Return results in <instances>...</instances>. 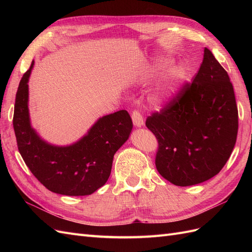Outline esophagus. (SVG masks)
<instances>
[{
    "label": "esophagus",
    "instance_id": "1",
    "mask_svg": "<svg viewBox=\"0 0 252 252\" xmlns=\"http://www.w3.org/2000/svg\"><path fill=\"white\" fill-rule=\"evenodd\" d=\"M132 122H133V125L135 127H143L144 126V120H143V117L140 111L138 110H133L132 112Z\"/></svg>",
    "mask_w": 252,
    "mask_h": 252
}]
</instances>
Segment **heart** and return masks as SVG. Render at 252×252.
<instances>
[{
  "label": "heart",
  "mask_w": 252,
  "mask_h": 252,
  "mask_svg": "<svg viewBox=\"0 0 252 252\" xmlns=\"http://www.w3.org/2000/svg\"><path fill=\"white\" fill-rule=\"evenodd\" d=\"M171 63L170 59H161L147 70V75L154 77L158 71L168 67ZM184 79V70L180 66L173 65L167 69L162 78L158 80L156 87L151 91V101L157 105L168 103L178 94L181 84Z\"/></svg>",
  "instance_id": "1"
}]
</instances>
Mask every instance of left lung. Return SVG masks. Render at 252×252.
Masks as SVG:
<instances>
[{
    "instance_id": "obj_1",
    "label": "left lung",
    "mask_w": 252,
    "mask_h": 252,
    "mask_svg": "<svg viewBox=\"0 0 252 252\" xmlns=\"http://www.w3.org/2000/svg\"><path fill=\"white\" fill-rule=\"evenodd\" d=\"M146 126L158 142L157 169L172 184H200L223 168L236 142L238 107L228 73L208 48L192 83Z\"/></svg>"
}]
</instances>
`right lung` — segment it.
<instances>
[{"label":"right lung","instance_id":"right-lung-1","mask_svg":"<svg viewBox=\"0 0 252 252\" xmlns=\"http://www.w3.org/2000/svg\"><path fill=\"white\" fill-rule=\"evenodd\" d=\"M34 62L24 73L16 95L13 129L18 148L30 171L50 191L89 195L107 182L113 156L130 135L132 121L126 110L98 119L85 135L67 146L52 145L32 126L28 81Z\"/></svg>","mask_w":252,"mask_h":252}]
</instances>
